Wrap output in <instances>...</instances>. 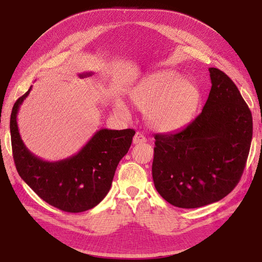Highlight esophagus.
<instances>
[{
    "mask_svg": "<svg viewBox=\"0 0 262 262\" xmlns=\"http://www.w3.org/2000/svg\"><path fill=\"white\" fill-rule=\"evenodd\" d=\"M144 142H146V138L141 132H137L136 136L133 137V144L144 143Z\"/></svg>",
    "mask_w": 262,
    "mask_h": 262,
    "instance_id": "obj_1",
    "label": "esophagus"
}]
</instances>
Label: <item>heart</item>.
<instances>
[{"label": "heart", "instance_id": "heart-1", "mask_svg": "<svg viewBox=\"0 0 262 262\" xmlns=\"http://www.w3.org/2000/svg\"><path fill=\"white\" fill-rule=\"evenodd\" d=\"M134 107L144 112L149 128L157 132H172L182 128L193 116L200 101L198 86L175 71L150 73L129 93ZM118 115L128 117V108L121 100L115 102Z\"/></svg>", "mask_w": 262, "mask_h": 262}]
</instances>
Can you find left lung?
<instances>
[{
    "instance_id": "left-lung-1",
    "label": "left lung",
    "mask_w": 262,
    "mask_h": 262,
    "mask_svg": "<svg viewBox=\"0 0 262 262\" xmlns=\"http://www.w3.org/2000/svg\"><path fill=\"white\" fill-rule=\"evenodd\" d=\"M202 113L185 129L155 134V188L175 207L194 209L223 199L238 184L252 139L250 110L234 82L210 68Z\"/></svg>"
}]
</instances>
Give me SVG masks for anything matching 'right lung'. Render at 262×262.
<instances>
[{"instance_id":"right-lung-1","label":"right lung","mask_w":262,"mask_h":262,"mask_svg":"<svg viewBox=\"0 0 262 262\" xmlns=\"http://www.w3.org/2000/svg\"><path fill=\"white\" fill-rule=\"evenodd\" d=\"M30 91L31 87L14 104L10 122L13 157L20 178L59 210L78 213L93 209L109 192L117 166L128 153L136 131L100 129L75 155L58 162L43 161L26 147L18 131V110Z\"/></svg>"}]
</instances>
